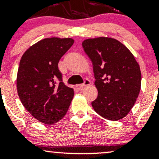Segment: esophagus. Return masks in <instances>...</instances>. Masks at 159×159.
Wrapping results in <instances>:
<instances>
[{
	"label": "esophagus",
	"instance_id": "esophagus-1",
	"mask_svg": "<svg viewBox=\"0 0 159 159\" xmlns=\"http://www.w3.org/2000/svg\"><path fill=\"white\" fill-rule=\"evenodd\" d=\"M90 84V81L89 79H87V78H86V79H84V83L81 84L77 85V87L79 89V90H82V89H83L84 87H86V86H88Z\"/></svg>",
	"mask_w": 159,
	"mask_h": 159
}]
</instances>
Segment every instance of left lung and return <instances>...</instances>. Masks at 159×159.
<instances>
[{
	"label": "left lung",
	"instance_id": "obj_1",
	"mask_svg": "<svg viewBox=\"0 0 159 159\" xmlns=\"http://www.w3.org/2000/svg\"><path fill=\"white\" fill-rule=\"evenodd\" d=\"M93 66L98 96L92 102L97 114L116 121L134 106L141 84L140 66L130 51L118 40L98 37L82 43Z\"/></svg>",
	"mask_w": 159,
	"mask_h": 159
}]
</instances>
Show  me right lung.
I'll use <instances>...</instances> for the list:
<instances>
[{"instance_id":"right-lung-1","label":"right lung","mask_w":159,"mask_h":159,"mask_svg":"<svg viewBox=\"0 0 159 159\" xmlns=\"http://www.w3.org/2000/svg\"><path fill=\"white\" fill-rule=\"evenodd\" d=\"M71 38H47L29 48L20 61L17 90L30 114L45 124L55 123L66 114L74 96L65 85L58 63L71 48Z\"/></svg>"}]
</instances>
